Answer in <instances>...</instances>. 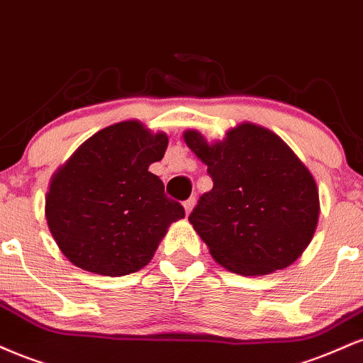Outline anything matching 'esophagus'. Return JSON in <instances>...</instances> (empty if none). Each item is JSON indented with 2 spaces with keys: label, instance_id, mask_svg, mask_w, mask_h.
<instances>
[{
  "label": "esophagus",
  "instance_id": "34e87169",
  "mask_svg": "<svg viewBox=\"0 0 363 363\" xmlns=\"http://www.w3.org/2000/svg\"><path fill=\"white\" fill-rule=\"evenodd\" d=\"M183 207H185L186 216H189L190 212H191V208L195 207V197H190L189 200H185V202H183Z\"/></svg>",
  "mask_w": 363,
  "mask_h": 363
}]
</instances>
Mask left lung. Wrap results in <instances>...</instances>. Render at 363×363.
I'll return each mask as SVG.
<instances>
[{
  "instance_id": "1",
  "label": "left lung",
  "mask_w": 363,
  "mask_h": 363,
  "mask_svg": "<svg viewBox=\"0 0 363 363\" xmlns=\"http://www.w3.org/2000/svg\"><path fill=\"white\" fill-rule=\"evenodd\" d=\"M183 139L214 182L189 220L216 262L245 277L292 265L319 217L316 182L292 149L250 122L214 144L197 130Z\"/></svg>"
}]
</instances>
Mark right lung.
I'll return each mask as SVG.
<instances>
[{"mask_svg": "<svg viewBox=\"0 0 363 363\" xmlns=\"http://www.w3.org/2000/svg\"><path fill=\"white\" fill-rule=\"evenodd\" d=\"M168 135L138 121L105 127L54 173L45 199L49 231L72 265L122 277L146 267L169 224L185 217L149 164Z\"/></svg>", "mask_w": 363, "mask_h": 363, "instance_id": "right-lung-1", "label": "right lung"}]
</instances>
